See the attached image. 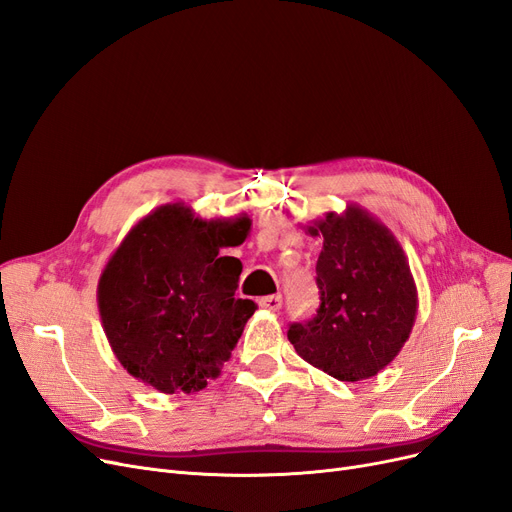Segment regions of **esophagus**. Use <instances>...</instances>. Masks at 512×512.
Here are the masks:
<instances>
[{"label": "esophagus", "instance_id": "esophagus-1", "mask_svg": "<svg viewBox=\"0 0 512 512\" xmlns=\"http://www.w3.org/2000/svg\"><path fill=\"white\" fill-rule=\"evenodd\" d=\"M259 306L263 310H272V312H278L282 308V297L280 295H268V297H261L259 299Z\"/></svg>", "mask_w": 512, "mask_h": 512}]
</instances>
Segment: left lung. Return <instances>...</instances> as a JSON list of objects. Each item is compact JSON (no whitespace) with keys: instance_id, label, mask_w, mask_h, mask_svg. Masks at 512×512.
<instances>
[{"instance_id":"obj_1","label":"left lung","mask_w":512,"mask_h":512,"mask_svg":"<svg viewBox=\"0 0 512 512\" xmlns=\"http://www.w3.org/2000/svg\"><path fill=\"white\" fill-rule=\"evenodd\" d=\"M312 230L323 234L316 261V314L291 323L297 354L339 382L382 371L411 333L418 293L394 236L365 211L348 206Z\"/></svg>"}]
</instances>
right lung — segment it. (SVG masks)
<instances>
[{
	"label": "right lung",
	"instance_id": "1",
	"mask_svg": "<svg viewBox=\"0 0 512 512\" xmlns=\"http://www.w3.org/2000/svg\"><path fill=\"white\" fill-rule=\"evenodd\" d=\"M251 219L206 223L181 204L139 221L99 280V310L124 369L160 392H196L230 358L257 304L236 299L242 263L221 257Z\"/></svg>",
	"mask_w": 512,
	"mask_h": 512
}]
</instances>
